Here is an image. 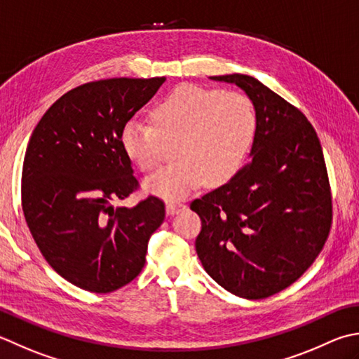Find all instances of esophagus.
<instances>
[{
	"label": "esophagus",
	"mask_w": 359,
	"mask_h": 359,
	"mask_svg": "<svg viewBox=\"0 0 359 359\" xmlns=\"http://www.w3.org/2000/svg\"><path fill=\"white\" fill-rule=\"evenodd\" d=\"M182 208H184V205H182V203H175V202H168L166 203V213L170 215V216L179 213Z\"/></svg>",
	"instance_id": "obj_1"
}]
</instances>
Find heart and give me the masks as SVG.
<instances>
[{"label":"heart","mask_w":359,"mask_h":359,"mask_svg":"<svg viewBox=\"0 0 359 359\" xmlns=\"http://www.w3.org/2000/svg\"><path fill=\"white\" fill-rule=\"evenodd\" d=\"M152 124L129 119L121 146L142 171L158 166L166 146L175 144L177 163L146 180L151 193L179 201L203 182L217 187L241 170L255 133V111L243 93L193 86L174 88L152 110Z\"/></svg>","instance_id":"b5f03b06"}]
</instances>
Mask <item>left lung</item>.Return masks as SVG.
Listing matches in <instances>:
<instances>
[{
    "instance_id": "obj_1",
    "label": "left lung",
    "mask_w": 359,
    "mask_h": 359,
    "mask_svg": "<svg viewBox=\"0 0 359 359\" xmlns=\"http://www.w3.org/2000/svg\"><path fill=\"white\" fill-rule=\"evenodd\" d=\"M210 79L245 91L257 128L249 163L189 205L202 221L196 252L224 290L264 299L300 278L327 241L333 212L324 154L306 116L255 77Z\"/></svg>"
}]
</instances>
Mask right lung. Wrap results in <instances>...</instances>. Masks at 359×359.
<instances>
[{"instance_id":"add662e5","label":"right lung","mask_w":359,"mask_h":359,"mask_svg":"<svg viewBox=\"0 0 359 359\" xmlns=\"http://www.w3.org/2000/svg\"><path fill=\"white\" fill-rule=\"evenodd\" d=\"M165 81L115 77L69 90L27 143L21 172L26 224L48 264L86 291L105 294L130 283L165 219L156 196L132 208L114 207L138 188L121 130Z\"/></svg>"}]
</instances>
